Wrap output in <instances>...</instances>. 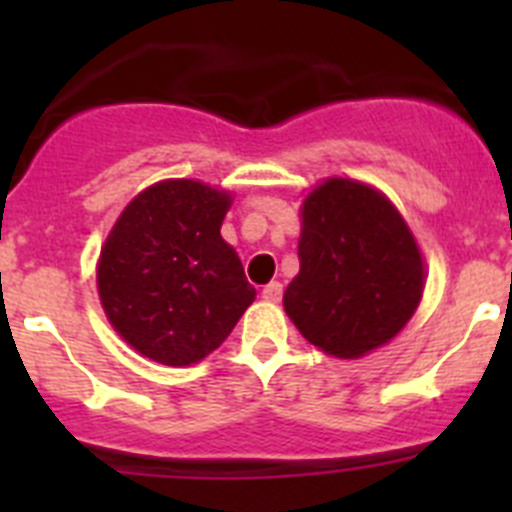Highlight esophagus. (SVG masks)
Listing matches in <instances>:
<instances>
[{
	"label": "esophagus",
	"instance_id": "esophagus-1",
	"mask_svg": "<svg viewBox=\"0 0 512 512\" xmlns=\"http://www.w3.org/2000/svg\"><path fill=\"white\" fill-rule=\"evenodd\" d=\"M261 297H264L266 302H279L282 300V284L269 282L264 289H261Z\"/></svg>",
	"mask_w": 512,
	"mask_h": 512
}]
</instances>
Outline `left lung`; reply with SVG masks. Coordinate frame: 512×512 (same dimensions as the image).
<instances>
[{
    "mask_svg": "<svg viewBox=\"0 0 512 512\" xmlns=\"http://www.w3.org/2000/svg\"><path fill=\"white\" fill-rule=\"evenodd\" d=\"M300 274L284 310L312 346L356 359L395 338L423 297V259L377 189L328 179L302 205Z\"/></svg>",
    "mask_w": 512,
    "mask_h": 512,
    "instance_id": "1",
    "label": "left lung"
}]
</instances>
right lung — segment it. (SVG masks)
Here are the masks:
<instances>
[{"mask_svg": "<svg viewBox=\"0 0 512 512\" xmlns=\"http://www.w3.org/2000/svg\"><path fill=\"white\" fill-rule=\"evenodd\" d=\"M225 192L171 179L140 192L99 256V300L135 351L187 366L215 351L256 297L223 241Z\"/></svg>", "mask_w": 512, "mask_h": 512, "instance_id": "right-lung-1", "label": "right lung"}]
</instances>
